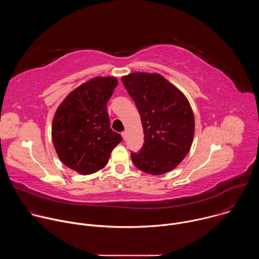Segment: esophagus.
I'll list each match as a JSON object with an SVG mask.
<instances>
[{
  "label": "esophagus",
  "instance_id": "obj_1",
  "mask_svg": "<svg viewBox=\"0 0 259 259\" xmlns=\"http://www.w3.org/2000/svg\"><path fill=\"white\" fill-rule=\"evenodd\" d=\"M121 135H122L123 139H124V140H126V138H127V133L124 131V132H122V133H121Z\"/></svg>",
  "mask_w": 259,
  "mask_h": 259
}]
</instances>
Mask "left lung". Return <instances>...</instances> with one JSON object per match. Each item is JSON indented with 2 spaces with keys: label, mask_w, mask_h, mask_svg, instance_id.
<instances>
[{
  "label": "left lung",
  "mask_w": 259,
  "mask_h": 259,
  "mask_svg": "<svg viewBox=\"0 0 259 259\" xmlns=\"http://www.w3.org/2000/svg\"><path fill=\"white\" fill-rule=\"evenodd\" d=\"M121 80L137 106L144 134L142 149L131 154L133 164L153 175L175 169L190 152L195 135L187 96L158 72H131Z\"/></svg>",
  "instance_id": "8db88e82"
}]
</instances>
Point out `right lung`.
I'll list each match as a JSON object with an SVG mask.
<instances>
[{
    "instance_id": "add662e5",
    "label": "right lung",
    "mask_w": 259,
    "mask_h": 259,
    "mask_svg": "<svg viewBox=\"0 0 259 259\" xmlns=\"http://www.w3.org/2000/svg\"><path fill=\"white\" fill-rule=\"evenodd\" d=\"M116 77H95L73 89L59 104L51 135L59 160L81 175L102 169L122 136L109 128L106 103Z\"/></svg>"
}]
</instances>
